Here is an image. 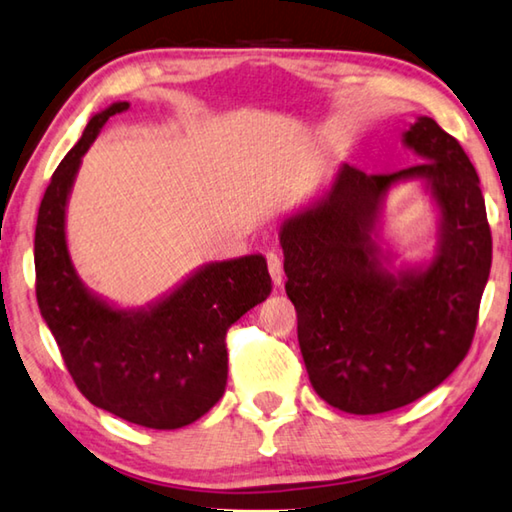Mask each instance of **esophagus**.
I'll return each instance as SVG.
<instances>
[{
    "instance_id": "esophagus-1",
    "label": "esophagus",
    "mask_w": 512,
    "mask_h": 512,
    "mask_svg": "<svg viewBox=\"0 0 512 512\" xmlns=\"http://www.w3.org/2000/svg\"><path fill=\"white\" fill-rule=\"evenodd\" d=\"M266 264H269V273H271L273 285L275 287H282V282H285V271H282L280 255L269 253V255H266Z\"/></svg>"
}]
</instances>
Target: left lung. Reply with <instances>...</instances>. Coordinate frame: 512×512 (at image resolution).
<instances>
[{"label":"left lung","instance_id":"left-lung-1","mask_svg":"<svg viewBox=\"0 0 512 512\" xmlns=\"http://www.w3.org/2000/svg\"><path fill=\"white\" fill-rule=\"evenodd\" d=\"M403 145L421 164L373 175L339 166L330 189L280 225L287 296L314 392L351 415H380L431 392L465 360L490 278L492 234L472 161L433 118ZM419 181L438 212L424 265L393 266L382 207L394 185Z\"/></svg>","mask_w":512,"mask_h":512}]
</instances>
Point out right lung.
Instances as JSON below:
<instances>
[{"label": "right lung", "instance_id": "add662e5", "mask_svg": "<svg viewBox=\"0 0 512 512\" xmlns=\"http://www.w3.org/2000/svg\"><path fill=\"white\" fill-rule=\"evenodd\" d=\"M127 109L129 102H113L95 113L54 170L36 223V298L88 401L132 424L173 431L223 396L225 332L271 294V275L262 255L209 262L145 307H118L81 282L66 239L72 184L100 129Z\"/></svg>", "mask_w": 512, "mask_h": 512}]
</instances>
